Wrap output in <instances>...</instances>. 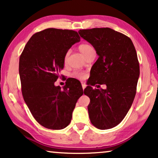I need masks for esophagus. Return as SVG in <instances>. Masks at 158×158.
Segmentation results:
<instances>
[{
  "mask_svg": "<svg viewBox=\"0 0 158 158\" xmlns=\"http://www.w3.org/2000/svg\"><path fill=\"white\" fill-rule=\"evenodd\" d=\"M81 85H82V87H83V89L84 90L85 89V87H86V84H85L84 82H81Z\"/></svg>",
  "mask_w": 158,
  "mask_h": 158,
  "instance_id": "obj_1",
  "label": "esophagus"
}]
</instances>
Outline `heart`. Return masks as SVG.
<instances>
[{
    "label": "heart",
    "instance_id": "1",
    "mask_svg": "<svg viewBox=\"0 0 158 158\" xmlns=\"http://www.w3.org/2000/svg\"><path fill=\"white\" fill-rule=\"evenodd\" d=\"M78 49L80 52H81V54L85 56V55L90 52V51L93 50L94 48L91 45L87 44H82L78 46ZM67 56H68V53H67L66 55L64 56V62H66L67 60ZM73 76L79 79H83L84 77H85V74H84L83 73H82V72H75L74 74H73Z\"/></svg>",
    "mask_w": 158,
    "mask_h": 158
}]
</instances>
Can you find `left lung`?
Segmentation results:
<instances>
[{
  "label": "left lung",
  "instance_id": "left-lung-1",
  "mask_svg": "<svg viewBox=\"0 0 158 158\" xmlns=\"http://www.w3.org/2000/svg\"><path fill=\"white\" fill-rule=\"evenodd\" d=\"M81 38L95 48L99 58L91 69L96 84H105L106 89L84 90L90 98L88 111L96 128L105 130L118 126L132 105L139 77L136 49L128 36L109 27L80 30Z\"/></svg>",
  "mask_w": 158,
  "mask_h": 158
}]
</instances>
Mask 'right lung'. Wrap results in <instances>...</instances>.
<instances>
[{
  "label": "right lung",
  "mask_w": 158,
  "mask_h": 158,
  "mask_svg": "<svg viewBox=\"0 0 158 158\" xmlns=\"http://www.w3.org/2000/svg\"><path fill=\"white\" fill-rule=\"evenodd\" d=\"M80 39L74 30L48 28L30 38L19 57L24 100L36 121L46 128H66L83 94L81 83L75 80L62 89L54 85L64 68V56Z\"/></svg>",
  "instance_id": "1"
}]
</instances>
